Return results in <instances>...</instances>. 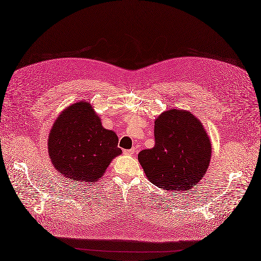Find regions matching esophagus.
Instances as JSON below:
<instances>
[{
  "label": "esophagus",
  "instance_id": "esophagus-1",
  "mask_svg": "<svg viewBox=\"0 0 261 261\" xmlns=\"http://www.w3.org/2000/svg\"><path fill=\"white\" fill-rule=\"evenodd\" d=\"M123 153L125 154V155H128V156H130V155H134V153H135V150H134V148H130V150H124V151H123Z\"/></svg>",
  "mask_w": 261,
  "mask_h": 261
}]
</instances>
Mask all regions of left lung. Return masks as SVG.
<instances>
[{"mask_svg":"<svg viewBox=\"0 0 261 261\" xmlns=\"http://www.w3.org/2000/svg\"><path fill=\"white\" fill-rule=\"evenodd\" d=\"M155 145L138 154L146 177L164 190L186 191L205 176L212 142L190 111L169 109L155 119Z\"/></svg>","mask_w":261,"mask_h":261,"instance_id":"8db88e82","label":"left lung"}]
</instances>
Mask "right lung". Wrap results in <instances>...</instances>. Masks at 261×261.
<instances>
[{
  "instance_id": "right-lung-1",
  "label": "right lung",
  "mask_w": 261,
  "mask_h": 261,
  "mask_svg": "<svg viewBox=\"0 0 261 261\" xmlns=\"http://www.w3.org/2000/svg\"><path fill=\"white\" fill-rule=\"evenodd\" d=\"M118 142L117 134L103 127L92 105L84 100L61 111L49 132L47 151L65 178L92 185L122 154Z\"/></svg>"
}]
</instances>
